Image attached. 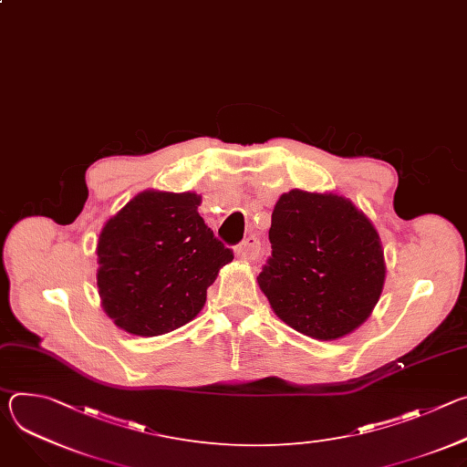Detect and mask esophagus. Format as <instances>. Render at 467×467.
<instances>
[{"instance_id":"obj_1","label":"esophagus","mask_w":467,"mask_h":467,"mask_svg":"<svg viewBox=\"0 0 467 467\" xmlns=\"http://www.w3.org/2000/svg\"><path fill=\"white\" fill-rule=\"evenodd\" d=\"M258 253H260V242L256 236H247L236 245V256L242 260L253 262L258 258Z\"/></svg>"}]
</instances>
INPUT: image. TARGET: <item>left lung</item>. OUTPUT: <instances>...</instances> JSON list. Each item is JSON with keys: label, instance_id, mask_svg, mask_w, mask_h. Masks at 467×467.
<instances>
[{"label": "left lung", "instance_id": "8db88e82", "mask_svg": "<svg viewBox=\"0 0 467 467\" xmlns=\"http://www.w3.org/2000/svg\"><path fill=\"white\" fill-rule=\"evenodd\" d=\"M270 242L272 256L256 279L285 323L316 340H337L368 319L386 268L375 227L351 202L335 193H283Z\"/></svg>", "mask_w": 467, "mask_h": 467}]
</instances>
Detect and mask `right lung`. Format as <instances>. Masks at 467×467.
Listing matches in <instances>:
<instances>
[{
	"mask_svg": "<svg viewBox=\"0 0 467 467\" xmlns=\"http://www.w3.org/2000/svg\"><path fill=\"white\" fill-rule=\"evenodd\" d=\"M202 197L148 190L112 216L98 242L105 312L137 337H159L193 319L222 265L234 258L199 216Z\"/></svg>",
	"mask_w": 467,
	"mask_h": 467,
	"instance_id": "right-lung-1",
	"label": "right lung"
}]
</instances>
